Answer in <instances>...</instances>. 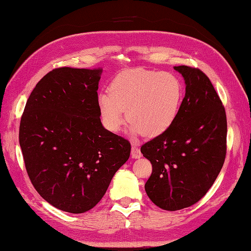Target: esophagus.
Instances as JSON below:
<instances>
[{
  "instance_id": "1",
  "label": "esophagus",
  "mask_w": 251,
  "mask_h": 251,
  "mask_svg": "<svg viewBox=\"0 0 251 251\" xmlns=\"http://www.w3.org/2000/svg\"><path fill=\"white\" fill-rule=\"evenodd\" d=\"M141 156H142L141 151L138 149L137 145L132 144V147H131V157H132V158L137 159V158H140V157H141Z\"/></svg>"
}]
</instances>
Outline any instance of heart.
Masks as SVG:
<instances>
[{"instance_id":"b5f03b06","label":"heart","mask_w":251,"mask_h":251,"mask_svg":"<svg viewBox=\"0 0 251 251\" xmlns=\"http://www.w3.org/2000/svg\"><path fill=\"white\" fill-rule=\"evenodd\" d=\"M182 96V84L173 74L137 68L116 75L109 93L98 95L97 104L110 131L121 129L127 110L132 132L157 137L176 121Z\"/></svg>"}]
</instances>
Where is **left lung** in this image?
Instances as JSON below:
<instances>
[{"label":"left lung","mask_w":251,"mask_h":251,"mask_svg":"<svg viewBox=\"0 0 251 251\" xmlns=\"http://www.w3.org/2000/svg\"><path fill=\"white\" fill-rule=\"evenodd\" d=\"M183 75L185 97L173 125L141 147L153 167L145 191L166 211L191 206L205 196L224 166L226 116L207 75L198 68L174 66Z\"/></svg>","instance_id":"1"}]
</instances>
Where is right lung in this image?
I'll use <instances>...</instances> for the list:
<instances>
[{"label": "right lung", "instance_id": "add662e5", "mask_svg": "<svg viewBox=\"0 0 251 251\" xmlns=\"http://www.w3.org/2000/svg\"><path fill=\"white\" fill-rule=\"evenodd\" d=\"M101 73L53 69L34 87L21 116L19 143L27 176L43 199L67 213L94 207L130 155L129 141L100 122Z\"/></svg>", "mask_w": 251, "mask_h": 251}]
</instances>
